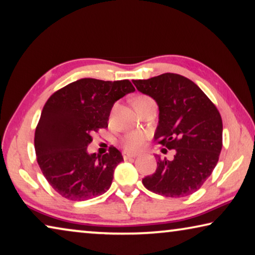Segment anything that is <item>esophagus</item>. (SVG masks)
Wrapping results in <instances>:
<instances>
[{
    "mask_svg": "<svg viewBox=\"0 0 255 255\" xmlns=\"http://www.w3.org/2000/svg\"><path fill=\"white\" fill-rule=\"evenodd\" d=\"M135 154H130V152H123V157H124V159H128V158H133V157H135Z\"/></svg>",
    "mask_w": 255,
    "mask_h": 255,
    "instance_id": "1",
    "label": "esophagus"
}]
</instances>
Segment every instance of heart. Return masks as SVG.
<instances>
[{"label":"heart","mask_w":255,"mask_h":255,"mask_svg":"<svg viewBox=\"0 0 255 255\" xmlns=\"http://www.w3.org/2000/svg\"><path fill=\"white\" fill-rule=\"evenodd\" d=\"M140 98V97H139ZM146 134L141 131H132L128 133L123 139V144L125 149L128 151H136L143 146Z\"/></svg>","instance_id":"obj_1"}]
</instances>
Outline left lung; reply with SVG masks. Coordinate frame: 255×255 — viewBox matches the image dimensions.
Wrapping results in <instances>:
<instances>
[{
	"instance_id": "1",
	"label": "left lung",
	"mask_w": 255,
	"mask_h": 255,
	"mask_svg": "<svg viewBox=\"0 0 255 255\" xmlns=\"http://www.w3.org/2000/svg\"><path fill=\"white\" fill-rule=\"evenodd\" d=\"M138 91L158 106L154 138L167 149L172 160L157 158L154 173L143 186L165 197H185L197 191L217 165L222 148L220 113L204 92L187 77L165 73L148 80H133Z\"/></svg>"
}]
</instances>
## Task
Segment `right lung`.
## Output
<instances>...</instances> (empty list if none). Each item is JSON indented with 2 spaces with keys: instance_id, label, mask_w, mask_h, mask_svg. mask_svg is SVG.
I'll use <instances>...</instances> for the list:
<instances>
[{
  "instance_id": "1",
  "label": "right lung",
  "mask_w": 255,
  "mask_h": 255,
  "mask_svg": "<svg viewBox=\"0 0 255 255\" xmlns=\"http://www.w3.org/2000/svg\"><path fill=\"white\" fill-rule=\"evenodd\" d=\"M131 82L81 78L51 96L35 130L37 163L48 182L62 197L87 201L112 186L123 156L115 147L105 155L89 154L92 134L108 127L117 100L134 92Z\"/></svg>"
}]
</instances>
